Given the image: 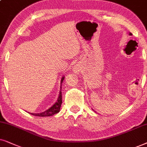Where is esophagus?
Masks as SVG:
<instances>
[{
    "mask_svg": "<svg viewBox=\"0 0 147 147\" xmlns=\"http://www.w3.org/2000/svg\"><path fill=\"white\" fill-rule=\"evenodd\" d=\"M74 71H75V72H77L78 69H77V68H75V69H74Z\"/></svg>",
    "mask_w": 147,
    "mask_h": 147,
    "instance_id": "obj_1",
    "label": "esophagus"
}]
</instances>
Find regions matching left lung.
<instances>
[{
  "mask_svg": "<svg viewBox=\"0 0 147 147\" xmlns=\"http://www.w3.org/2000/svg\"><path fill=\"white\" fill-rule=\"evenodd\" d=\"M130 35H132V34H131V33H130Z\"/></svg>",
  "mask_w": 147,
  "mask_h": 147,
  "instance_id": "obj_1",
  "label": "left lung"
}]
</instances>
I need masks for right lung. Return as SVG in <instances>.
Returning a JSON list of instances; mask_svg holds the SVG:
<instances>
[{"mask_svg":"<svg viewBox=\"0 0 147 147\" xmlns=\"http://www.w3.org/2000/svg\"><path fill=\"white\" fill-rule=\"evenodd\" d=\"M64 79V77L62 78L61 83H62ZM60 88H62V87ZM60 90H62V89ZM61 104H62V91H60L59 96H58L57 101H56V102L54 103L53 105H52L50 108L48 109L45 111H43V112L40 113H31V114L33 115V116H39V117H46V116H53V115L59 112L60 107H61Z\"/></svg>","mask_w":147,"mask_h":147,"instance_id":"obj_1","label":"right lung"}]
</instances>
